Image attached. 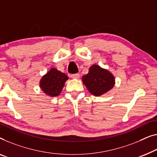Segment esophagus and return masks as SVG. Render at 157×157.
<instances>
[{"label":"esophagus","mask_w":157,"mask_h":157,"mask_svg":"<svg viewBox=\"0 0 157 157\" xmlns=\"http://www.w3.org/2000/svg\"><path fill=\"white\" fill-rule=\"evenodd\" d=\"M71 77L72 78H76V79H78L79 78V77H80V75L78 74H71Z\"/></svg>","instance_id":"34e87169"}]
</instances>
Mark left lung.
Listing matches in <instances>:
<instances>
[{
    "label": "left lung",
    "instance_id": "obj_1",
    "mask_svg": "<svg viewBox=\"0 0 157 157\" xmlns=\"http://www.w3.org/2000/svg\"><path fill=\"white\" fill-rule=\"evenodd\" d=\"M83 82L90 94L98 96L114 86L115 78L110 72L94 64L90 67L88 74L83 76Z\"/></svg>",
    "mask_w": 157,
    "mask_h": 157
}]
</instances>
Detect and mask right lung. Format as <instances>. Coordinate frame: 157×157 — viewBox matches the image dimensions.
Wrapping results in <instances>:
<instances>
[{
	"mask_svg": "<svg viewBox=\"0 0 157 157\" xmlns=\"http://www.w3.org/2000/svg\"><path fill=\"white\" fill-rule=\"evenodd\" d=\"M68 76L56 69H52L41 79L40 87L49 96H57L60 94Z\"/></svg>",
	"mask_w": 157,
	"mask_h": 157,
	"instance_id": "obj_1",
	"label": "right lung"
}]
</instances>
